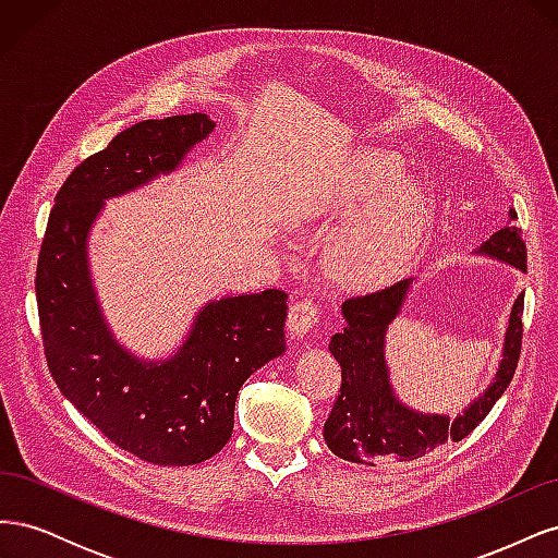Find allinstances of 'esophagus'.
<instances>
[{
  "mask_svg": "<svg viewBox=\"0 0 558 558\" xmlns=\"http://www.w3.org/2000/svg\"><path fill=\"white\" fill-rule=\"evenodd\" d=\"M318 316H320V310L312 300L293 302L289 312V328L293 335H307L318 324Z\"/></svg>",
  "mask_w": 558,
  "mask_h": 558,
  "instance_id": "34e87169",
  "label": "esophagus"
}]
</instances>
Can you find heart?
I'll use <instances>...</instances> for the list:
<instances>
[{"instance_id": "b5f03b06", "label": "heart", "mask_w": 558, "mask_h": 558, "mask_svg": "<svg viewBox=\"0 0 558 558\" xmlns=\"http://www.w3.org/2000/svg\"><path fill=\"white\" fill-rule=\"evenodd\" d=\"M400 167V158L391 154L369 156L342 191L340 209L356 214L373 205L396 184ZM388 193L375 209L353 218L328 244L326 263L340 281L369 286L393 277L412 260L424 240L430 223L428 197L412 183H398Z\"/></svg>"}]
</instances>
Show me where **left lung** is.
I'll return each mask as SVG.
<instances>
[{
  "label": "left lung",
  "mask_w": 558,
  "mask_h": 558,
  "mask_svg": "<svg viewBox=\"0 0 558 558\" xmlns=\"http://www.w3.org/2000/svg\"><path fill=\"white\" fill-rule=\"evenodd\" d=\"M514 221L517 211H510ZM480 253L498 258L526 272V244L517 226H505L480 246ZM410 281L353 295L342 302L347 326L332 335L330 353L342 367V384L326 418L324 437L335 456L351 463L375 465L386 459L416 461L440 449L445 442H461L492 412L496 400L508 391L521 353L523 295L517 298L510 328L505 337V359L488 391L470 408L449 421L440 414H418L393 396L384 361V335L398 316Z\"/></svg>",
  "instance_id": "8db88e82"
}]
</instances>
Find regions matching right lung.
Masks as SVG:
<instances>
[{
  "instance_id": "1",
  "label": "right lung",
  "mask_w": 558,
  "mask_h": 558,
  "mask_svg": "<svg viewBox=\"0 0 558 558\" xmlns=\"http://www.w3.org/2000/svg\"><path fill=\"white\" fill-rule=\"evenodd\" d=\"M211 130L207 113H185L116 134L62 183L37 260L50 375L116 447L154 465H193L221 451L242 384L286 347L289 295L279 289L209 302L181 351L160 365L132 359L111 340L99 314L86 240L105 199L172 172Z\"/></svg>"
}]
</instances>
